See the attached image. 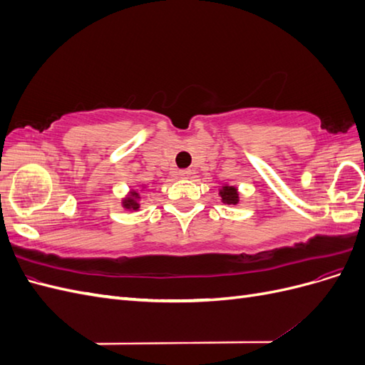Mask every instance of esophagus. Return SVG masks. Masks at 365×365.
I'll use <instances>...</instances> for the list:
<instances>
[{
	"instance_id": "obj_1",
	"label": "esophagus",
	"mask_w": 365,
	"mask_h": 365,
	"mask_svg": "<svg viewBox=\"0 0 365 365\" xmlns=\"http://www.w3.org/2000/svg\"><path fill=\"white\" fill-rule=\"evenodd\" d=\"M193 175V170L190 169H184V170H180V176L181 178H189V176Z\"/></svg>"
}]
</instances>
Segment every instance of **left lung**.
Masks as SVG:
<instances>
[{
    "label": "left lung",
    "instance_id": "left-lung-1",
    "mask_svg": "<svg viewBox=\"0 0 365 365\" xmlns=\"http://www.w3.org/2000/svg\"><path fill=\"white\" fill-rule=\"evenodd\" d=\"M219 196H220V201L227 205H236L239 202V190L236 185H230V184L220 185Z\"/></svg>",
    "mask_w": 365,
    "mask_h": 365
}]
</instances>
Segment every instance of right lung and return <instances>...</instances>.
I'll use <instances>...</instances> for the list:
<instances>
[{
    "instance_id": "1",
    "label": "right lung",
    "mask_w": 365,
    "mask_h": 365,
    "mask_svg": "<svg viewBox=\"0 0 365 365\" xmlns=\"http://www.w3.org/2000/svg\"><path fill=\"white\" fill-rule=\"evenodd\" d=\"M140 189H130L125 197H121V207L125 210H129V212H137L141 207V195L145 193V190L148 189L146 184H141L138 185Z\"/></svg>"
}]
</instances>
